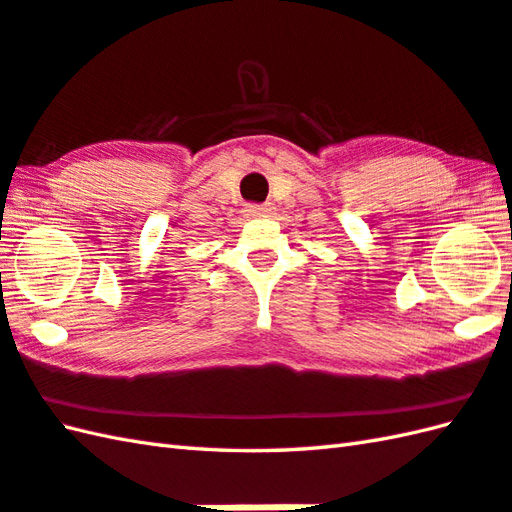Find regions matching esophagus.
I'll use <instances>...</instances> for the list:
<instances>
[{
	"label": "esophagus",
	"instance_id": "34e87169",
	"mask_svg": "<svg viewBox=\"0 0 512 512\" xmlns=\"http://www.w3.org/2000/svg\"><path fill=\"white\" fill-rule=\"evenodd\" d=\"M270 211H273V206L270 204H248L246 206V213L253 217H268Z\"/></svg>",
	"mask_w": 512,
	"mask_h": 512
}]
</instances>
